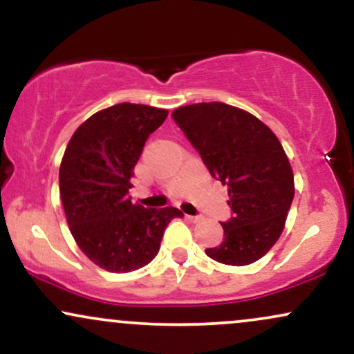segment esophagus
Segmentation results:
<instances>
[{"label":"esophagus","mask_w":354,"mask_h":354,"mask_svg":"<svg viewBox=\"0 0 354 354\" xmlns=\"http://www.w3.org/2000/svg\"><path fill=\"white\" fill-rule=\"evenodd\" d=\"M186 219H189V221H193V223H198V221H201L203 216H200V214H196V216H191V214H186Z\"/></svg>","instance_id":"obj_1"}]
</instances>
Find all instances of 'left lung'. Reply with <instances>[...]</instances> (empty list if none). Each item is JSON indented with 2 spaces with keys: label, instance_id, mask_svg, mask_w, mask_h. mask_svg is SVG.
<instances>
[{
  "label": "left lung",
  "instance_id": "8db88e82",
  "mask_svg": "<svg viewBox=\"0 0 354 354\" xmlns=\"http://www.w3.org/2000/svg\"><path fill=\"white\" fill-rule=\"evenodd\" d=\"M171 116L211 176L228 186L225 238L206 254L231 266L258 261L283 233L295 198L293 169L281 143L258 118L218 101L181 106Z\"/></svg>",
  "mask_w": 354,
  "mask_h": 354
}]
</instances>
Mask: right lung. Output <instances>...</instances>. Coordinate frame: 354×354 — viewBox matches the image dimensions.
<instances>
[{"label": "right lung", "mask_w": 354, "mask_h": 354, "mask_svg": "<svg viewBox=\"0 0 354 354\" xmlns=\"http://www.w3.org/2000/svg\"><path fill=\"white\" fill-rule=\"evenodd\" d=\"M166 109L121 103L88 118L71 136L59 166L68 226L84 254L111 273L148 265L160 251L173 206L143 208L129 196L133 169Z\"/></svg>", "instance_id": "1"}]
</instances>
